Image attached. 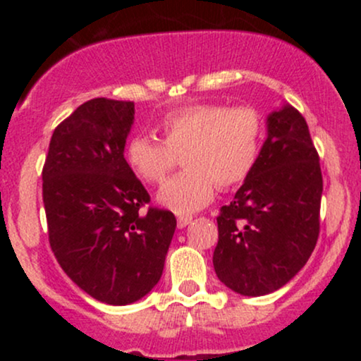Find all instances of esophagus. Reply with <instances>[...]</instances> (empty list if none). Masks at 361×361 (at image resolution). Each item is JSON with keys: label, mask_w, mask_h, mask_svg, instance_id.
Returning a JSON list of instances; mask_svg holds the SVG:
<instances>
[{"label": "esophagus", "mask_w": 361, "mask_h": 361, "mask_svg": "<svg viewBox=\"0 0 361 361\" xmlns=\"http://www.w3.org/2000/svg\"><path fill=\"white\" fill-rule=\"evenodd\" d=\"M192 221H193V217H190V215H180V217H178V227H180V229H183V227L188 226Z\"/></svg>", "instance_id": "obj_1"}]
</instances>
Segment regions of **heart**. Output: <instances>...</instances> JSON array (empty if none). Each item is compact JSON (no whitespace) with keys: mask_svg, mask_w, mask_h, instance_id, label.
I'll return each instance as SVG.
<instances>
[{"mask_svg":"<svg viewBox=\"0 0 361 361\" xmlns=\"http://www.w3.org/2000/svg\"><path fill=\"white\" fill-rule=\"evenodd\" d=\"M163 140L134 135L126 146L132 171L161 185L181 163L186 168L161 188L157 200L176 214L212 202L215 188H233L251 175L264 139L263 115L252 106L190 103L169 110L157 126Z\"/></svg>","mask_w":361,"mask_h":361,"instance_id":"heart-1","label":"heart"}]
</instances>
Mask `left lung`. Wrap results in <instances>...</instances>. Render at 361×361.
Listing matches in <instances>:
<instances>
[{
  "label": "left lung",
  "instance_id": "8db88e82",
  "mask_svg": "<svg viewBox=\"0 0 361 361\" xmlns=\"http://www.w3.org/2000/svg\"><path fill=\"white\" fill-rule=\"evenodd\" d=\"M267 123L258 163L217 217L215 273L247 297L283 287L307 263L319 238L322 175L307 122L285 105Z\"/></svg>",
  "mask_w": 361,
  "mask_h": 361
}]
</instances>
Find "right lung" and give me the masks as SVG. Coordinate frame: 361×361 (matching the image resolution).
Instances as JSON below:
<instances>
[{"label":"right lung","mask_w":361,"mask_h":361,"mask_svg":"<svg viewBox=\"0 0 361 361\" xmlns=\"http://www.w3.org/2000/svg\"><path fill=\"white\" fill-rule=\"evenodd\" d=\"M134 102L93 98L54 130L42 169L49 243L66 275L93 299L127 305L163 275L176 229L123 157Z\"/></svg>","instance_id":"obj_1"}]
</instances>
